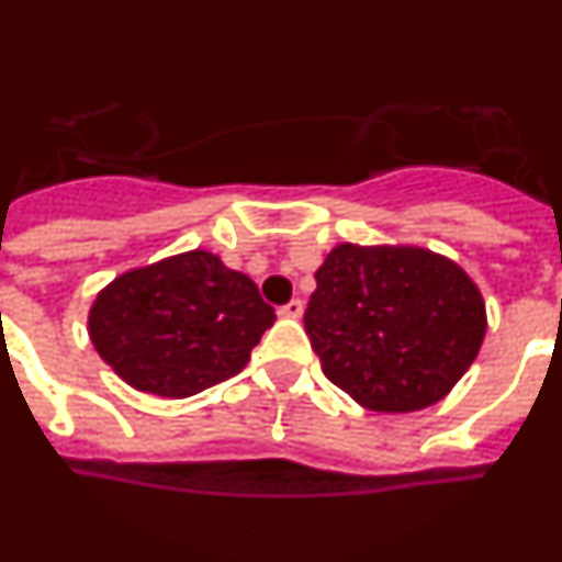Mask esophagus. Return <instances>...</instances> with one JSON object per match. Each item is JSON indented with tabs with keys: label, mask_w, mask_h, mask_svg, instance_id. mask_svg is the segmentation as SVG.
I'll list each match as a JSON object with an SVG mask.
<instances>
[{
	"label": "esophagus",
	"mask_w": 562,
	"mask_h": 562,
	"mask_svg": "<svg viewBox=\"0 0 562 562\" xmlns=\"http://www.w3.org/2000/svg\"><path fill=\"white\" fill-rule=\"evenodd\" d=\"M303 311H305L303 300H291V303L280 305V311H277V314H280V317H289V319H300L303 317Z\"/></svg>",
	"instance_id": "esophagus-1"
}]
</instances>
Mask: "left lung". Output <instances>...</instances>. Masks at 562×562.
<instances>
[{
    "label": "left lung",
    "mask_w": 562,
    "mask_h": 562,
    "mask_svg": "<svg viewBox=\"0 0 562 562\" xmlns=\"http://www.w3.org/2000/svg\"><path fill=\"white\" fill-rule=\"evenodd\" d=\"M314 280L305 334L325 376L362 408L405 414L440 403L483 346V294L440 254L342 243Z\"/></svg>",
    "instance_id": "left-lung-1"
}]
</instances>
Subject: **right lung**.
I'll return each instance as SVG.
<instances>
[{
    "label": "right lung",
    "mask_w": 562,
    "mask_h": 562,
    "mask_svg": "<svg viewBox=\"0 0 562 562\" xmlns=\"http://www.w3.org/2000/svg\"><path fill=\"white\" fill-rule=\"evenodd\" d=\"M273 319L251 277L196 248L120 273L93 300L88 334L136 391L182 400L239 374Z\"/></svg>",
    "instance_id": "add662e5"
}]
</instances>
